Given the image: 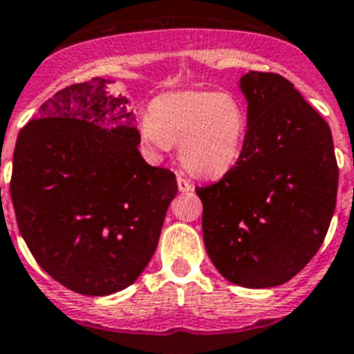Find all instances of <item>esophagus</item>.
I'll return each instance as SVG.
<instances>
[{
  "mask_svg": "<svg viewBox=\"0 0 354 354\" xmlns=\"http://www.w3.org/2000/svg\"><path fill=\"white\" fill-rule=\"evenodd\" d=\"M177 184H179V192H192V189H194L192 180H188L186 177H183V175L177 177Z\"/></svg>",
  "mask_w": 354,
  "mask_h": 354,
  "instance_id": "1",
  "label": "esophagus"
}]
</instances>
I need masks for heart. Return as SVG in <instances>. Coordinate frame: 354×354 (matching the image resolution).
Here are the masks:
<instances>
[{"mask_svg":"<svg viewBox=\"0 0 354 354\" xmlns=\"http://www.w3.org/2000/svg\"><path fill=\"white\" fill-rule=\"evenodd\" d=\"M248 133L242 101L227 92L162 93L139 119L146 153L160 157L179 142L180 162L201 177H221L236 162Z\"/></svg>","mask_w":354,"mask_h":354,"instance_id":"heart-1","label":"heart"}]
</instances>
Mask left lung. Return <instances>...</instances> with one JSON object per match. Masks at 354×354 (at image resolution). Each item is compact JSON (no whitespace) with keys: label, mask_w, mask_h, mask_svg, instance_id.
I'll use <instances>...</instances> for the list:
<instances>
[{"label":"left lung","mask_w":354,"mask_h":354,"mask_svg":"<svg viewBox=\"0 0 354 354\" xmlns=\"http://www.w3.org/2000/svg\"><path fill=\"white\" fill-rule=\"evenodd\" d=\"M248 133L223 179L195 188L203 236L226 280L273 288L293 279L322 246L337 206L338 165L329 124L288 79H241Z\"/></svg>","instance_id":"obj_1"}]
</instances>
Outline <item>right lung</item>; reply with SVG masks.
Segmentation results:
<instances>
[{
	"instance_id": "right-lung-1",
	"label": "right lung",
	"mask_w": 354,
	"mask_h": 354,
	"mask_svg": "<svg viewBox=\"0 0 354 354\" xmlns=\"http://www.w3.org/2000/svg\"><path fill=\"white\" fill-rule=\"evenodd\" d=\"M108 81L70 84L16 141L10 197L37 264L75 293L103 297L141 275L177 195L168 168L139 153L127 97Z\"/></svg>"
}]
</instances>
